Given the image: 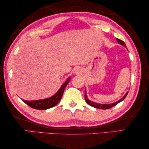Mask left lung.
Listing matches in <instances>:
<instances>
[{
  "label": "left lung",
  "mask_w": 149,
  "mask_h": 149,
  "mask_svg": "<svg viewBox=\"0 0 149 149\" xmlns=\"http://www.w3.org/2000/svg\"><path fill=\"white\" fill-rule=\"evenodd\" d=\"M116 40H117V42H118L119 44H120V45H123V47H126V45H125V43L123 42L122 40H120V39H118V38H116ZM84 92H85V94H84V99H85V100H86V103H87V104H89V105H90V106H92V107H95V108H98V109H109V108H111V107H113V106H116L117 104H118L119 102H122V101L123 99H124L126 97V96H127V93H128V91H127V92L125 94V95L123 96V97L121 99H120L119 100L116 101V102H114V103H112V104H98V103L94 102H92V101L90 100L89 99H88V97H87L86 89H85V91H84Z\"/></svg>",
  "instance_id": "obj_1"
}]
</instances>
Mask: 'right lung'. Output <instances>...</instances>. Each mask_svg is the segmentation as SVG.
Returning <instances> with one entry per match:
<instances>
[{
	"label": "right lung",
	"instance_id": "obj_1",
	"mask_svg": "<svg viewBox=\"0 0 149 149\" xmlns=\"http://www.w3.org/2000/svg\"><path fill=\"white\" fill-rule=\"evenodd\" d=\"M70 80V77H69L65 83L62 84V86L60 88V89L57 91V93L51 97L47 98V99H42V100H25L22 99L24 102L27 104L28 106H29L32 108L39 109V110H45L56 106L58 103L61 100L63 96V93L64 92V90L66 86V85L69 83Z\"/></svg>",
	"mask_w": 149,
	"mask_h": 149
}]
</instances>
